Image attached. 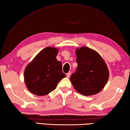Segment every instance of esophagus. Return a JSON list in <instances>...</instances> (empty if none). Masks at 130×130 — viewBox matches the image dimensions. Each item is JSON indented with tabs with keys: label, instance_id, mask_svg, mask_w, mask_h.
Instances as JSON below:
<instances>
[{
	"label": "esophagus",
	"instance_id": "esophagus-1",
	"mask_svg": "<svg viewBox=\"0 0 130 130\" xmlns=\"http://www.w3.org/2000/svg\"><path fill=\"white\" fill-rule=\"evenodd\" d=\"M70 74H71V72H69V73H68L67 74V77L68 78L70 77Z\"/></svg>",
	"mask_w": 130,
	"mask_h": 130
}]
</instances>
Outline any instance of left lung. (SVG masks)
I'll return each instance as SVG.
<instances>
[{"instance_id": "obj_1", "label": "left lung", "mask_w": 130, "mask_h": 130, "mask_svg": "<svg viewBox=\"0 0 130 130\" xmlns=\"http://www.w3.org/2000/svg\"><path fill=\"white\" fill-rule=\"evenodd\" d=\"M77 68L70 80L76 90L89 96L97 94L104 88L109 73L104 60L99 54L83 46L76 50Z\"/></svg>"}]
</instances>
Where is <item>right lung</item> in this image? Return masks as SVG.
<instances>
[{"label": "right lung", "instance_id": "obj_1", "mask_svg": "<svg viewBox=\"0 0 130 130\" xmlns=\"http://www.w3.org/2000/svg\"><path fill=\"white\" fill-rule=\"evenodd\" d=\"M58 49L47 47L41 51L24 71V81L28 89L37 95H45L54 90L66 77L62 64L56 57Z\"/></svg>", "mask_w": 130, "mask_h": 130}]
</instances>
